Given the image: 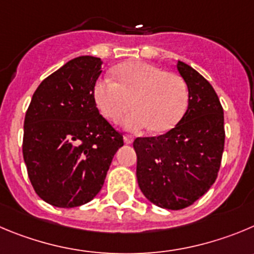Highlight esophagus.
<instances>
[{
  "label": "esophagus",
  "mask_w": 254,
  "mask_h": 254,
  "mask_svg": "<svg viewBox=\"0 0 254 254\" xmlns=\"http://www.w3.org/2000/svg\"><path fill=\"white\" fill-rule=\"evenodd\" d=\"M132 140H134V139H132L131 135H129V134H125V135H124V141H125V144H131Z\"/></svg>",
  "instance_id": "34e87169"
}]
</instances>
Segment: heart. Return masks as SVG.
I'll return each mask as SVG.
<instances>
[{
    "instance_id": "obj_1",
    "label": "heart",
    "mask_w": 254,
    "mask_h": 254,
    "mask_svg": "<svg viewBox=\"0 0 254 254\" xmlns=\"http://www.w3.org/2000/svg\"><path fill=\"white\" fill-rule=\"evenodd\" d=\"M114 72L118 82L106 76L94 86L95 103L105 118L118 120L134 105L136 110L123 122L127 129L150 127L151 131L165 132L181 122L188 89L179 75L145 61L125 63Z\"/></svg>"
}]
</instances>
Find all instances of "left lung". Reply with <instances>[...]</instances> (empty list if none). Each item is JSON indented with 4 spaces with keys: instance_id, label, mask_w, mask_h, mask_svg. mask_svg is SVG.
<instances>
[{
    "instance_id": "1",
    "label": "left lung",
    "mask_w": 254,
    "mask_h": 254,
    "mask_svg": "<svg viewBox=\"0 0 254 254\" xmlns=\"http://www.w3.org/2000/svg\"><path fill=\"white\" fill-rule=\"evenodd\" d=\"M177 70L189 92L184 116L165 134L132 143L141 191L155 205L172 210L189 207L209 190L226 139L223 108L212 85L182 61Z\"/></svg>"
}]
</instances>
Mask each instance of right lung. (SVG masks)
I'll return each instance as SVG.
<instances>
[{
    "mask_svg": "<svg viewBox=\"0 0 254 254\" xmlns=\"http://www.w3.org/2000/svg\"><path fill=\"white\" fill-rule=\"evenodd\" d=\"M103 61L80 56L47 76L31 99L22 153L35 191L49 204L73 208L100 191L123 134L99 113L94 86Z\"/></svg>",
    "mask_w": 254,
    "mask_h": 254,
    "instance_id": "add662e5",
    "label": "right lung"
}]
</instances>
